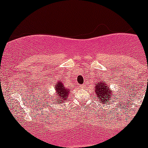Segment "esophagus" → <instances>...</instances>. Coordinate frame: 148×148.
I'll return each mask as SVG.
<instances>
[{
	"instance_id": "1",
	"label": "esophagus",
	"mask_w": 148,
	"mask_h": 148,
	"mask_svg": "<svg viewBox=\"0 0 148 148\" xmlns=\"http://www.w3.org/2000/svg\"><path fill=\"white\" fill-rule=\"evenodd\" d=\"M86 87V85L85 84H83V85H80V88H84Z\"/></svg>"
}]
</instances>
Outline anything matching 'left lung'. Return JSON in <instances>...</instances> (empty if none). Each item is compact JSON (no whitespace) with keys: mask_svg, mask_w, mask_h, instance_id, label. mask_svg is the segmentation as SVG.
Here are the masks:
<instances>
[{"mask_svg":"<svg viewBox=\"0 0 148 148\" xmlns=\"http://www.w3.org/2000/svg\"><path fill=\"white\" fill-rule=\"evenodd\" d=\"M95 90V93L94 97L97 98V99H98V101H99V102L103 106L106 103H109L111 101L114 102L115 99H118L119 95L113 93L112 90L109 88V86L106 85L103 81L97 83ZM113 98H115V100L113 99Z\"/></svg>","mask_w":148,"mask_h":148,"instance_id":"obj_1","label":"left lung"}]
</instances>
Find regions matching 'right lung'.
Wrapping results in <instances>:
<instances>
[{"instance_id":"right-lung-1","label":"right lung","mask_w":148,"mask_h":148,"mask_svg":"<svg viewBox=\"0 0 148 148\" xmlns=\"http://www.w3.org/2000/svg\"><path fill=\"white\" fill-rule=\"evenodd\" d=\"M70 91L71 90L68 88H66L62 81H58L56 86V96H54V97L50 98V99H51V103L54 102L55 104L56 103L59 104L67 101Z\"/></svg>"}]
</instances>
